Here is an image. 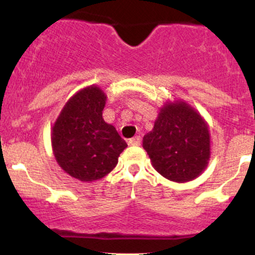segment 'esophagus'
I'll list each match as a JSON object with an SVG mask.
<instances>
[{
	"instance_id": "esophagus-1",
	"label": "esophagus",
	"mask_w": 255,
	"mask_h": 255,
	"mask_svg": "<svg viewBox=\"0 0 255 255\" xmlns=\"http://www.w3.org/2000/svg\"><path fill=\"white\" fill-rule=\"evenodd\" d=\"M140 142H141V137H140V136H134V137H131V139L128 140V144L131 145V146L140 145Z\"/></svg>"
}]
</instances>
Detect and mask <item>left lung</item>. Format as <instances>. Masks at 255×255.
Segmentation results:
<instances>
[{
  "label": "left lung",
  "mask_w": 255,
  "mask_h": 255,
  "mask_svg": "<svg viewBox=\"0 0 255 255\" xmlns=\"http://www.w3.org/2000/svg\"><path fill=\"white\" fill-rule=\"evenodd\" d=\"M154 169L175 182L198 177L210 158L209 128L201 116L183 102L166 104L153 130L142 140Z\"/></svg>",
  "instance_id": "8db88e82"
}]
</instances>
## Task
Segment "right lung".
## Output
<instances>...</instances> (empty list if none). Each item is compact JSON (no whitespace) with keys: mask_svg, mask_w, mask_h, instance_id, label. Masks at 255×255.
I'll return each mask as SVG.
<instances>
[{"mask_svg":"<svg viewBox=\"0 0 255 255\" xmlns=\"http://www.w3.org/2000/svg\"><path fill=\"white\" fill-rule=\"evenodd\" d=\"M105 95L99 87L81 90L67 102L52 128V148L57 163L80 181L104 177L118 164L127 144L102 118Z\"/></svg>","mask_w":255,"mask_h":255,"instance_id":"add662e5","label":"right lung"}]
</instances>
